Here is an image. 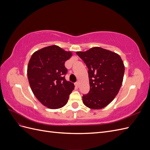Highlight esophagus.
Returning <instances> with one entry per match:
<instances>
[{
    "label": "esophagus",
    "mask_w": 150,
    "mask_h": 150,
    "mask_svg": "<svg viewBox=\"0 0 150 150\" xmlns=\"http://www.w3.org/2000/svg\"><path fill=\"white\" fill-rule=\"evenodd\" d=\"M75 86L76 88H79V82H76V83H75Z\"/></svg>",
    "instance_id": "obj_1"
}]
</instances>
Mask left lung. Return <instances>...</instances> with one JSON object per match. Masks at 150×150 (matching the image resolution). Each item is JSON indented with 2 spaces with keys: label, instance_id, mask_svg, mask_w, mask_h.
Instances as JSON below:
<instances>
[{
  "label": "left lung",
  "instance_id": "8db88e82",
  "mask_svg": "<svg viewBox=\"0 0 150 150\" xmlns=\"http://www.w3.org/2000/svg\"><path fill=\"white\" fill-rule=\"evenodd\" d=\"M76 54L88 68L90 90L83 95V103L93 110L106 107L115 99L122 83L125 66L121 57L99 47Z\"/></svg>",
  "mask_w": 150,
  "mask_h": 150
}]
</instances>
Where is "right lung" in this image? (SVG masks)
I'll return each mask as SVG.
<instances>
[{"instance_id":"obj_1","label":"right lung","mask_w":150,"mask_h":150,"mask_svg":"<svg viewBox=\"0 0 150 150\" xmlns=\"http://www.w3.org/2000/svg\"><path fill=\"white\" fill-rule=\"evenodd\" d=\"M71 56V52L53 45L35 52L30 59L28 76L30 88L38 100L50 109L64 106L74 89V84L65 79L67 69L64 64Z\"/></svg>"}]
</instances>
